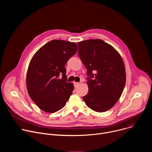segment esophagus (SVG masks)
Segmentation results:
<instances>
[{
  "label": "esophagus",
  "instance_id": "obj_1",
  "mask_svg": "<svg viewBox=\"0 0 152 152\" xmlns=\"http://www.w3.org/2000/svg\"><path fill=\"white\" fill-rule=\"evenodd\" d=\"M73 84H74L75 87H77V86L79 85V82H73Z\"/></svg>",
  "mask_w": 152,
  "mask_h": 152
}]
</instances>
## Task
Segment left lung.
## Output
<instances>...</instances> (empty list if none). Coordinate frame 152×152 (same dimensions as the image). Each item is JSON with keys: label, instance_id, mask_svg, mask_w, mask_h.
Segmentation results:
<instances>
[{"label": "left lung", "instance_id": "8db88e82", "mask_svg": "<svg viewBox=\"0 0 152 152\" xmlns=\"http://www.w3.org/2000/svg\"><path fill=\"white\" fill-rule=\"evenodd\" d=\"M78 55L87 70L88 93L83 97L92 110H110L120 99L126 83V70L119 53L102 39L77 43Z\"/></svg>", "mask_w": 152, "mask_h": 152}]
</instances>
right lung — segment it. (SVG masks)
I'll use <instances>...</instances> for the list:
<instances>
[{"label":"right lung","instance_id":"add662e5","mask_svg":"<svg viewBox=\"0 0 152 152\" xmlns=\"http://www.w3.org/2000/svg\"><path fill=\"white\" fill-rule=\"evenodd\" d=\"M77 48L75 42L53 39L32 57L26 75L27 90L30 97L43 111L53 113L60 110L72 94L74 86L67 82L65 66Z\"/></svg>","mask_w":152,"mask_h":152}]
</instances>
